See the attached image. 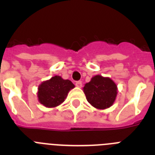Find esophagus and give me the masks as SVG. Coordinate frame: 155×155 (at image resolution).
<instances>
[{"instance_id":"34e87169","label":"esophagus","mask_w":155,"mask_h":155,"mask_svg":"<svg viewBox=\"0 0 155 155\" xmlns=\"http://www.w3.org/2000/svg\"><path fill=\"white\" fill-rule=\"evenodd\" d=\"M76 86L77 87H81L82 86V82L81 81H76Z\"/></svg>"}]
</instances>
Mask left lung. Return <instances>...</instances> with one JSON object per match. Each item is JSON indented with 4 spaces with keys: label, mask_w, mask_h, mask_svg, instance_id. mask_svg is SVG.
Returning <instances> with one entry per match:
<instances>
[{
    "label": "left lung",
    "mask_w": 155,
    "mask_h": 155,
    "mask_svg": "<svg viewBox=\"0 0 155 155\" xmlns=\"http://www.w3.org/2000/svg\"><path fill=\"white\" fill-rule=\"evenodd\" d=\"M84 92L87 102L91 105L96 109H104L110 107L114 102L117 87L109 78L96 75L85 84Z\"/></svg>",
    "instance_id": "obj_1"
}]
</instances>
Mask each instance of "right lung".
Returning <instances> with one entry per match:
<instances>
[{"mask_svg": "<svg viewBox=\"0 0 155 155\" xmlns=\"http://www.w3.org/2000/svg\"><path fill=\"white\" fill-rule=\"evenodd\" d=\"M74 87L69 80H64L60 76L53 77L50 80L42 82L39 86L38 98L46 107H55L64 102L68 93Z\"/></svg>", "mask_w": 155, "mask_h": 155, "instance_id": "add662e5", "label": "right lung"}]
</instances>
